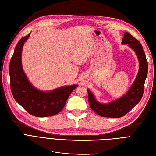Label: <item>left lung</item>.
I'll use <instances>...</instances> for the list:
<instances>
[{
    "label": "left lung",
    "mask_w": 156,
    "mask_h": 156,
    "mask_svg": "<svg viewBox=\"0 0 156 156\" xmlns=\"http://www.w3.org/2000/svg\"><path fill=\"white\" fill-rule=\"evenodd\" d=\"M122 44H128L135 52L139 62V70L135 81L125 95L107 104L98 102L91 91L87 90L90 107L94 112L101 116L108 118L124 116L137 104L143 97L148 68L143 47L139 41L135 39L129 32L124 33Z\"/></svg>",
    "instance_id": "8db88e82"
}]
</instances>
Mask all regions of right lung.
Returning <instances> with one entry per match:
<instances>
[{
  "mask_svg": "<svg viewBox=\"0 0 156 156\" xmlns=\"http://www.w3.org/2000/svg\"><path fill=\"white\" fill-rule=\"evenodd\" d=\"M30 34L23 37L17 44L10 60V88L16 101L29 113L37 117L51 116L62 110L69 95L77 84L64 86L43 92L33 87L23 72L21 54L23 45Z\"/></svg>",
  "mask_w": 156,
  "mask_h": 156,
  "instance_id": "1",
  "label": "right lung"
}]
</instances>
